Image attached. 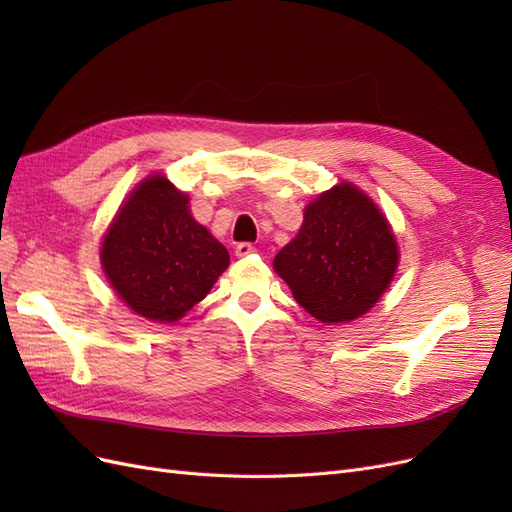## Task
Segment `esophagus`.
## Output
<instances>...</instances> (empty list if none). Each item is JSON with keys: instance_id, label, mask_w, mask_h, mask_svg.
Masks as SVG:
<instances>
[{"instance_id": "1", "label": "esophagus", "mask_w": 512, "mask_h": 512, "mask_svg": "<svg viewBox=\"0 0 512 512\" xmlns=\"http://www.w3.org/2000/svg\"><path fill=\"white\" fill-rule=\"evenodd\" d=\"M254 252H256V247H254L252 243H239V245L235 247L237 258H247V256H252Z\"/></svg>"}]
</instances>
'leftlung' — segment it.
<instances>
[{
    "label": "left lung",
    "mask_w": 512,
    "mask_h": 512,
    "mask_svg": "<svg viewBox=\"0 0 512 512\" xmlns=\"http://www.w3.org/2000/svg\"><path fill=\"white\" fill-rule=\"evenodd\" d=\"M397 262L395 235L374 200L339 183L305 207L301 230L275 256L273 269L307 314L337 324L378 303Z\"/></svg>",
    "instance_id": "8db88e82"
}]
</instances>
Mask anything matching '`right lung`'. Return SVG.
I'll return each instance as SVG.
<instances>
[{
	"label": "right lung",
	"mask_w": 512,
	"mask_h": 512,
	"mask_svg": "<svg viewBox=\"0 0 512 512\" xmlns=\"http://www.w3.org/2000/svg\"><path fill=\"white\" fill-rule=\"evenodd\" d=\"M188 194L151 175L108 226L100 260L108 282L132 312L177 322L203 301L230 265L226 247L190 213Z\"/></svg>",
	"instance_id": "1"
}]
</instances>
